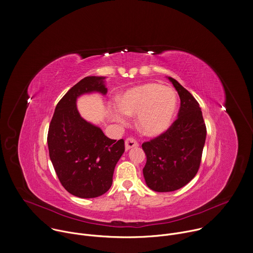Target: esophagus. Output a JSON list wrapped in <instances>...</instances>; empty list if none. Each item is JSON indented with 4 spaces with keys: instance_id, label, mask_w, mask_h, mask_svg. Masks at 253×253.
<instances>
[{
    "instance_id": "esophagus-1",
    "label": "esophagus",
    "mask_w": 253,
    "mask_h": 253,
    "mask_svg": "<svg viewBox=\"0 0 253 253\" xmlns=\"http://www.w3.org/2000/svg\"><path fill=\"white\" fill-rule=\"evenodd\" d=\"M138 145H139L138 142L133 137H129V138H127L125 140V148H126V150H129V149H131L133 147H137Z\"/></svg>"
}]
</instances>
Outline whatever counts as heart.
I'll return each instance as SVG.
<instances>
[{
    "instance_id": "b5f03b06",
    "label": "heart",
    "mask_w": 253,
    "mask_h": 253,
    "mask_svg": "<svg viewBox=\"0 0 253 253\" xmlns=\"http://www.w3.org/2000/svg\"><path fill=\"white\" fill-rule=\"evenodd\" d=\"M177 95L169 87L158 83H146L126 91L120 98V108L113 111L118 122L127 114H137V125L150 136L160 135L172 124L177 110Z\"/></svg>"
}]
</instances>
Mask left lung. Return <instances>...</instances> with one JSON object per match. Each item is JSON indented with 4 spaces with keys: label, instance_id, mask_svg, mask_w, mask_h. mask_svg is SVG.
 Returning a JSON list of instances; mask_svg holds the SVG:
<instances>
[{
    "label": "left lung",
    "instance_id": "left-lung-1",
    "mask_svg": "<svg viewBox=\"0 0 253 253\" xmlns=\"http://www.w3.org/2000/svg\"><path fill=\"white\" fill-rule=\"evenodd\" d=\"M169 79L181 99L178 118L165 132L142 144L147 156L146 184L159 193L181 189L195 178L207 136L199 102L176 79Z\"/></svg>",
    "mask_w": 253,
    "mask_h": 253
}]
</instances>
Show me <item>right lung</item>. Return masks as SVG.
<instances>
[{"label": "right lung", "instance_id": "obj_1", "mask_svg": "<svg viewBox=\"0 0 253 253\" xmlns=\"http://www.w3.org/2000/svg\"><path fill=\"white\" fill-rule=\"evenodd\" d=\"M103 79L87 76L72 86L57 103L47 133L49 158L60 184L82 199L102 196L110 189L115 166L125 151L123 139L108 138L81 118L76 108L79 95L107 92Z\"/></svg>", "mask_w": 253, "mask_h": 253}]
</instances>
